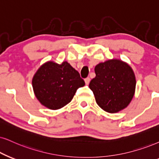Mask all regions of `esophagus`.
Masks as SVG:
<instances>
[{"instance_id": "esophagus-1", "label": "esophagus", "mask_w": 159, "mask_h": 159, "mask_svg": "<svg viewBox=\"0 0 159 159\" xmlns=\"http://www.w3.org/2000/svg\"><path fill=\"white\" fill-rule=\"evenodd\" d=\"M84 81H85V83H86V85H88V84H89V82H90V78L89 77L86 78L85 79H84Z\"/></svg>"}]
</instances>
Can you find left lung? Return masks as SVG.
<instances>
[{
    "mask_svg": "<svg viewBox=\"0 0 159 159\" xmlns=\"http://www.w3.org/2000/svg\"><path fill=\"white\" fill-rule=\"evenodd\" d=\"M96 76L89 83L98 105L116 113L126 108L134 95L136 78L131 67L120 60H108L94 68Z\"/></svg>",
    "mask_w": 159,
    "mask_h": 159,
    "instance_id": "obj_1",
    "label": "left lung"
}]
</instances>
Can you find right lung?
I'll use <instances>...</instances> for the list:
<instances>
[{"label": "right lung", "instance_id": "right-lung-1", "mask_svg": "<svg viewBox=\"0 0 159 159\" xmlns=\"http://www.w3.org/2000/svg\"><path fill=\"white\" fill-rule=\"evenodd\" d=\"M36 97L43 106L56 110L69 103L85 82L77 70L64 61H48L39 67L32 80Z\"/></svg>", "mask_w": 159, "mask_h": 159}]
</instances>
